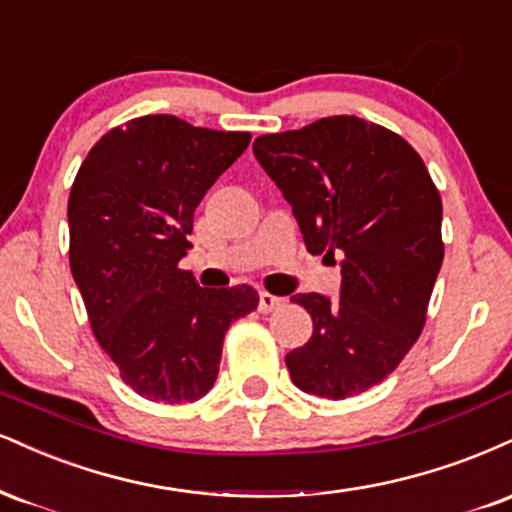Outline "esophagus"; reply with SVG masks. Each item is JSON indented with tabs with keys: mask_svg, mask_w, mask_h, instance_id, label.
<instances>
[{
	"mask_svg": "<svg viewBox=\"0 0 512 512\" xmlns=\"http://www.w3.org/2000/svg\"><path fill=\"white\" fill-rule=\"evenodd\" d=\"M286 303V300L283 298H279V295H272V293H260V312L262 315H269V312H274V310H279V307Z\"/></svg>",
	"mask_w": 512,
	"mask_h": 512,
	"instance_id": "34e87169",
	"label": "esophagus"
}]
</instances>
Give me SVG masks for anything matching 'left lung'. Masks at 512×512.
<instances>
[{"label":"left lung","instance_id":"8db88e82","mask_svg":"<svg viewBox=\"0 0 512 512\" xmlns=\"http://www.w3.org/2000/svg\"><path fill=\"white\" fill-rule=\"evenodd\" d=\"M252 152L293 207L307 252L341 264L338 303L291 298L312 317L310 341L286 355L293 384L331 400L372 389L422 334L443 262L427 166L400 135L357 116L260 135Z\"/></svg>","mask_w":512,"mask_h":512}]
</instances>
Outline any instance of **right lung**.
<instances>
[{"label":"right lung","instance_id":"add662e5","mask_svg":"<svg viewBox=\"0 0 512 512\" xmlns=\"http://www.w3.org/2000/svg\"><path fill=\"white\" fill-rule=\"evenodd\" d=\"M250 145V133L190 126L171 114L112 128L80 164L69 197L71 274L92 334L131 389L193 403L212 389L250 286L200 288L178 269L195 207Z\"/></svg>","mask_w":512,"mask_h":512}]
</instances>
